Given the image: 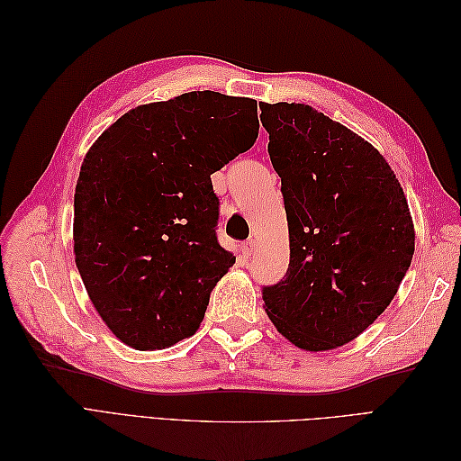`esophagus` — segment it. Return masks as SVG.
<instances>
[{
	"mask_svg": "<svg viewBox=\"0 0 461 461\" xmlns=\"http://www.w3.org/2000/svg\"><path fill=\"white\" fill-rule=\"evenodd\" d=\"M254 252H256V242H254L252 239H249V240H246V242L242 244V254H244L246 258H252Z\"/></svg>",
	"mask_w": 461,
	"mask_h": 461,
	"instance_id": "1",
	"label": "esophagus"
}]
</instances>
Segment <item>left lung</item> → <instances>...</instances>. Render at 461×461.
Listing matches in <instances>:
<instances>
[{
	"label": "left lung",
	"mask_w": 461,
	"mask_h": 461,
	"mask_svg": "<svg viewBox=\"0 0 461 461\" xmlns=\"http://www.w3.org/2000/svg\"><path fill=\"white\" fill-rule=\"evenodd\" d=\"M281 176L290 263L265 312L302 350L354 340L396 296L415 248L394 171L364 138L303 104H259Z\"/></svg>",
	"instance_id": "obj_1"
}]
</instances>
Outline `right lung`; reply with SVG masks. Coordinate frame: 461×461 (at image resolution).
Masks as SVG:
<instances>
[{
	"mask_svg": "<svg viewBox=\"0 0 461 461\" xmlns=\"http://www.w3.org/2000/svg\"><path fill=\"white\" fill-rule=\"evenodd\" d=\"M258 102L212 90L140 105L97 138L75 190V261L97 313L136 350L192 337L236 258L212 175L254 146Z\"/></svg>",
	"mask_w": 461,
	"mask_h": 461,
	"instance_id": "1",
	"label": "right lung"
}]
</instances>
